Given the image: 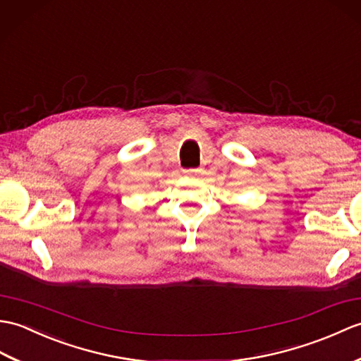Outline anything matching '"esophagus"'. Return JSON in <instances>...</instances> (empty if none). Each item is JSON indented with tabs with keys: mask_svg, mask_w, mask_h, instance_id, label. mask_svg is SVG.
Returning <instances> with one entry per match:
<instances>
[{
	"mask_svg": "<svg viewBox=\"0 0 361 361\" xmlns=\"http://www.w3.org/2000/svg\"><path fill=\"white\" fill-rule=\"evenodd\" d=\"M183 173L188 176H197V174H204L202 168H188V170H183Z\"/></svg>",
	"mask_w": 361,
	"mask_h": 361,
	"instance_id": "1",
	"label": "esophagus"
}]
</instances>
